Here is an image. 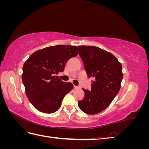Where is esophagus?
Returning a JSON list of instances; mask_svg holds the SVG:
<instances>
[{"mask_svg": "<svg viewBox=\"0 0 149 149\" xmlns=\"http://www.w3.org/2000/svg\"><path fill=\"white\" fill-rule=\"evenodd\" d=\"M74 89H79V86H74Z\"/></svg>", "mask_w": 149, "mask_h": 149, "instance_id": "esophagus-1", "label": "esophagus"}]
</instances>
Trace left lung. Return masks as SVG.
Returning a JSON list of instances; mask_svg holds the SVG:
<instances>
[{"mask_svg": "<svg viewBox=\"0 0 149 149\" xmlns=\"http://www.w3.org/2000/svg\"><path fill=\"white\" fill-rule=\"evenodd\" d=\"M91 89H85L84 97L78 101L79 109L88 114L100 113L109 106L118 94L123 78L122 65L108 52L94 46H78Z\"/></svg>", "mask_w": 149, "mask_h": 149, "instance_id": "8db88e82", "label": "left lung"}]
</instances>
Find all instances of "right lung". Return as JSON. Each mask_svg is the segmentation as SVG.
Segmentation results:
<instances>
[{"label": "right lung", "instance_id": "1", "mask_svg": "<svg viewBox=\"0 0 149 149\" xmlns=\"http://www.w3.org/2000/svg\"><path fill=\"white\" fill-rule=\"evenodd\" d=\"M78 54L77 47L60 45L35 52L25 62L22 82L29 101L38 111L51 114L60 109L73 85L54 74L63 72L66 62Z\"/></svg>", "mask_w": 149, "mask_h": 149}]
</instances>
